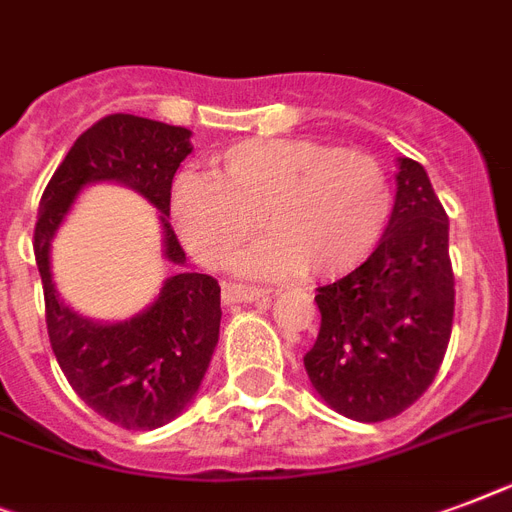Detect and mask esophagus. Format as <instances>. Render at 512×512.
<instances>
[{
	"instance_id": "esophagus-1",
	"label": "esophagus",
	"mask_w": 512,
	"mask_h": 512,
	"mask_svg": "<svg viewBox=\"0 0 512 512\" xmlns=\"http://www.w3.org/2000/svg\"><path fill=\"white\" fill-rule=\"evenodd\" d=\"M273 289L263 286H247V284H226L223 286V302L234 305V302H268Z\"/></svg>"
}]
</instances>
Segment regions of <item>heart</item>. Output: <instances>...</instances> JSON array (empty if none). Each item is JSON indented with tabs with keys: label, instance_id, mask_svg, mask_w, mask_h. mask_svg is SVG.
Listing matches in <instances>:
<instances>
[{
	"label": "heart",
	"instance_id": "b5f03b06",
	"mask_svg": "<svg viewBox=\"0 0 512 512\" xmlns=\"http://www.w3.org/2000/svg\"><path fill=\"white\" fill-rule=\"evenodd\" d=\"M218 162L220 178L184 173L170 194L178 234L199 263H231L260 218L273 236L239 260L257 276L302 268L344 276L384 239L394 191L368 152L313 139H252L228 147Z\"/></svg>",
	"mask_w": 512,
	"mask_h": 512
}]
</instances>
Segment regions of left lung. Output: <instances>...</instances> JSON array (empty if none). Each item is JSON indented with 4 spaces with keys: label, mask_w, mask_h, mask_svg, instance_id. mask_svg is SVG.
<instances>
[{
    "label": "left lung",
    "mask_w": 512,
    "mask_h": 512,
    "mask_svg": "<svg viewBox=\"0 0 512 512\" xmlns=\"http://www.w3.org/2000/svg\"><path fill=\"white\" fill-rule=\"evenodd\" d=\"M321 331L310 384L352 421L400 415L431 386L455 315L450 220L421 162L400 157L397 197L376 252L315 294Z\"/></svg>",
    "instance_id": "obj_1"
}]
</instances>
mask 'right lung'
<instances>
[{
  "mask_svg": "<svg viewBox=\"0 0 512 512\" xmlns=\"http://www.w3.org/2000/svg\"><path fill=\"white\" fill-rule=\"evenodd\" d=\"M191 155V131L139 115H107L83 131L41 194L33 255L44 284L52 352L73 392L107 421L149 431L186 410L213 360L220 334V286L207 273L165 278L147 310L99 323L70 310L54 289L49 249L78 191L99 181L126 184L160 210L165 257L186 255L168 223L170 186Z\"/></svg>",
  "mask_w": 512,
  "mask_h": 512,
  "instance_id": "add662e5",
  "label": "right lung"
}]
</instances>
